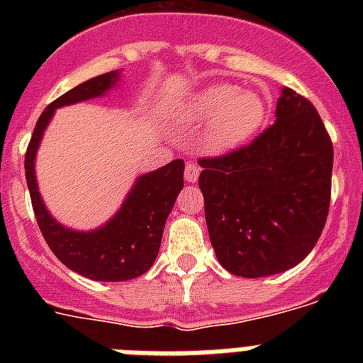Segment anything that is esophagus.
Here are the masks:
<instances>
[{
	"label": "esophagus",
	"instance_id": "esophagus-1",
	"mask_svg": "<svg viewBox=\"0 0 363 363\" xmlns=\"http://www.w3.org/2000/svg\"><path fill=\"white\" fill-rule=\"evenodd\" d=\"M198 174H200V167H198L196 163L189 162L187 165H185V172H184L185 179H187V182H191V184H194V182L198 179Z\"/></svg>",
	"mask_w": 363,
	"mask_h": 363
}]
</instances>
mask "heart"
Listing matches in <instances>:
<instances>
[{"mask_svg":"<svg viewBox=\"0 0 363 363\" xmlns=\"http://www.w3.org/2000/svg\"><path fill=\"white\" fill-rule=\"evenodd\" d=\"M189 123H207L205 147L211 152L227 154L249 143L267 120V104L256 91L218 83L201 89L185 104Z\"/></svg>","mask_w":363,"mask_h":363,"instance_id":"heart-1","label":"heart"}]
</instances>
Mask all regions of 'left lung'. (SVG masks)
Returning <instances> with one entry per match:
<instances>
[{"mask_svg": "<svg viewBox=\"0 0 363 363\" xmlns=\"http://www.w3.org/2000/svg\"><path fill=\"white\" fill-rule=\"evenodd\" d=\"M198 163L211 245L227 271L271 277L313 251L331 203L333 143L309 99L285 86L271 127Z\"/></svg>", "mask_w": 363, "mask_h": 363, "instance_id": "8db88e82", "label": "left lung"}]
</instances>
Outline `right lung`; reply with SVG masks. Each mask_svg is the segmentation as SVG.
Segmentation results:
<instances>
[{"instance_id":"add662e5","label":"right lung","mask_w":363,"mask_h":363,"mask_svg":"<svg viewBox=\"0 0 363 363\" xmlns=\"http://www.w3.org/2000/svg\"><path fill=\"white\" fill-rule=\"evenodd\" d=\"M120 72L101 74L70 89L41 112L25 152V176L32 209L50 251L70 271L96 281H127L152 267L162 243L163 227L179 191L184 189V160H174L162 169L138 176L136 184L114 216L94 230L63 227L47 211L38 191L34 160L41 138L57 107L99 98L116 85Z\"/></svg>"}]
</instances>
